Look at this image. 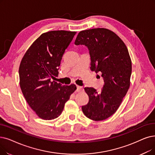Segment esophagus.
<instances>
[{"label":"esophagus","mask_w":155,"mask_h":155,"mask_svg":"<svg viewBox=\"0 0 155 155\" xmlns=\"http://www.w3.org/2000/svg\"><path fill=\"white\" fill-rule=\"evenodd\" d=\"M83 91V87L81 86H77V92H81Z\"/></svg>","instance_id":"34e87169"}]
</instances>
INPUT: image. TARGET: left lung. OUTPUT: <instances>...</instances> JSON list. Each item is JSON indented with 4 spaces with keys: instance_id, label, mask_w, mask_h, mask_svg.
<instances>
[{
    "instance_id": "left-lung-1",
    "label": "left lung",
    "mask_w": 155,
    "mask_h": 155,
    "mask_svg": "<svg viewBox=\"0 0 155 155\" xmlns=\"http://www.w3.org/2000/svg\"><path fill=\"white\" fill-rule=\"evenodd\" d=\"M75 44L87 47L91 69L101 74L104 83L100 93L92 87H85L89 101L82 106V111L92 120H105L116 112L129 89L132 62L129 51L121 38L106 28L81 31Z\"/></svg>"
}]
</instances>
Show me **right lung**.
Returning <instances> with one entry per match:
<instances>
[{
	"label": "right lung",
	"mask_w": 155,
	"mask_h": 155,
	"mask_svg": "<svg viewBox=\"0 0 155 155\" xmlns=\"http://www.w3.org/2000/svg\"><path fill=\"white\" fill-rule=\"evenodd\" d=\"M76 31H51L43 33L25 54L19 68L23 96L37 116L50 120L61 115L66 102L77 89L75 84L54 81L65 49Z\"/></svg>",
	"instance_id": "right-lung-1"
}]
</instances>
